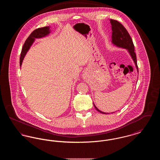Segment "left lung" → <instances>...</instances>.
Segmentation results:
<instances>
[{
  "label": "left lung",
  "instance_id": "8db88e82",
  "mask_svg": "<svg viewBox=\"0 0 160 160\" xmlns=\"http://www.w3.org/2000/svg\"><path fill=\"white\" fill-rule=\"evenodd\" d=\"M110 23L112 24V42L119 47H122L128 50L131 56L132 57L133 61L135 63L138 70V66H137V59H136V54L134 52V46L132 42V40L131 38L128 31L124 28V26L122 24L119 23L118 21L110 19ZM96 110L101 113L102 114H107V113H104L100 111L97 107L93 104Z\"/></svg>",
  "mask_w": 160,
  "mask_h": 160
}]
</instances>
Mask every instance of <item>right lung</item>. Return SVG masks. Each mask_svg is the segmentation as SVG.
Returning <instances> with one entry per match:
<instances>
[{"instance_id": "add662e5", "label": "right lung", "mask_w": 160, "mask_h": 160, "mask_svg": "<svg viewBox=\"0 0 160 160\" xmlns=\"http://www.w3.org/2000/svg\"><path fill=\"white\" fill-rule=\"evenodd\" d=\"M50 28L48 26H46L44 28H38L35 30L33 31L31 33V35L29 36V37L27 38L23 46L22 52H21V55H20V65L21 67L22 62H23L24 57L25 54L29 49L31 45L33 42L35 38H42L43 37H45L47 35L50 31H49Z\"/></svg>"}]
</instances>
